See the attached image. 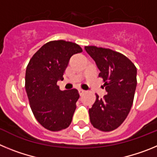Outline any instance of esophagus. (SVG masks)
<instances>
[{"label": "esophagus", "mask_w": 157, "mask_h": 157, "mask_svg": "<svg viewBox=\"0 0 157 157\" xmlns=\"http://www.w3.org/2000/svg\"><path fill=\"white\" fill-rule=\"evenodd\" d=\"M78 93H79V95L82 96L84 93H85V90H81V89H80V90H78Z\"/></svg>", "instance_id": "esophagus-1"}]
</instances>
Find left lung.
I'll return each instance as SVG.
<instances>
[{
  "label": "left lung",
  "mask_w": 157,
  "mask_h": 157,
  "mask_svg": "<svg viewBox=\"0 0 157 157\" xmlns=\"http://www.w3.org/2000/svg\"><path fill=\"white\" fill-rule=\"evenodd\" d=\"M100 70L107 95L97 98L89 109L90 123L102 131L120 127L130 112L137 86V68L123 54L109 48L85 46Z\"/></svg>",
  "instance_id": "obj_1"
}]
</instances>
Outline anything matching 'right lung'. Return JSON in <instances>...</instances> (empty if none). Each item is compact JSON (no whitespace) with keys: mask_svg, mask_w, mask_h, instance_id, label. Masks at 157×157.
Segmentation results:
<instances>
[{"mask_svg":"<svg viewBox=\"0 0 157 157\" xmlns=\"http://www.w3.org/2000/svg\"><path fill=\"white\" fill-rule=\"evenodd\" d=\"M81 52L75 43L52 41L41 46L27 65L25 89L30 109L47 130L59 131L71 123L79 94L76 89L61 91L56 82L63 79L70 58Z\"/></svg>","mask_w":157,"mask_h":157,"instance_id":"right-lung-1","label":"right lung"}]
</instances>
